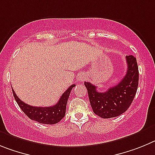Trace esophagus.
I'll list each match as a JSON object with an SVG mask.
<instances>
[{"label":"esophagus","mask_w":155,"mask_h":155,"mask_svg":"<svg viewBox=\"0 0 155 155\" xmlns=\"http://www.w3.org/2000/svg\"><path fill=\"white\" fill-rule=\"evenodd\" d=\"M83 80H84V78H83V77L80 78V81H83Z\"/></svg>","instance_id":"obj_1"}]
</instances>
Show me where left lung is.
Returning a JSON list of instances; mask_svg holds the SVG:
<instances>
[{
	"label": "left lung",
	"instance_id": "8db88e82",
	"mask_svg": "<svg viewBox=\"0 0 155 155\" xmlns=\"http://www.w3.org/2000/svg\"><path fill=\"white\" fill-rule=\"evenodd\" d=\"M127 69L124 77L115 86L104 93L97 90V86L89 82L84 85L88 90L90 105L95 114L102 118L118 117L130 107L138 86L139 72L137 59L133 55L126 56Z\"/></svg>",
	"mask_w": 155,
	"mask_h": 155
}]
</instances>
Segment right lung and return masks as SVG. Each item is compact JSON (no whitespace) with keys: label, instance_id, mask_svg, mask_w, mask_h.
Segmentation results:
<instances>
[{"label":"right lung","instance_id":"1","mask_svg":"<svg viewBox=\"0 0 155 155\" xmlns=\"http://www.w3.org/2000/svg\"><path fill=\"white\" fill-rule=\"evenodd\" d=\"M74 86H76L75 84L69 86L67 90L64 92L56 104L51 107H33V106L26 104L17 97L14 90H12V92H13L14 97L20 108L21 109V110L31 120L37 121L40 124H55L59 122L65 117L68 99H69L71 90Z\"/></svg>","mask_w":155,"mask_h":155}]
</instances>
